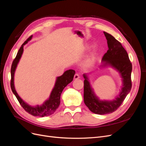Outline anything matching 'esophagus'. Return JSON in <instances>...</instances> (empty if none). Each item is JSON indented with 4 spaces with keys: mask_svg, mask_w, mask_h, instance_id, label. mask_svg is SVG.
<instances>
[{
    "mask_svg": "<svg viewBox=\"0 0 146 146\" xmlns=\"http://www.w3.org/2000/svg\"><path fill=\"white\" fill-rule=\"evenodd\" d=\"M74 80H77V79L80 78V75H79L78 74H76L74 75Z\"/></svg>",
    "mask_w": 146,
    "mask_h": 146,
    "instance_id": "1",
    "label": "esophagus"
}]
</instances>
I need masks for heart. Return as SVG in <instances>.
<instances>
[{
	"mask_svg": "<svg viewBox=\"0 0 146 146\" xmlns=\"http://www.w3.org/2000/svg\"><path fill=\"white\" fill-rule=\"evenodd\" d=\"M96 54H92V55L90 56V58L87 60V62H86L87 64H88V65H91V64H93V63H94V61H95V60H96Z\"/></svg>",
	"mask_w": 146,
	"mask_h": 146,
	"instance_id": "obj_1",
	"label": "heart"
}]
</instances>
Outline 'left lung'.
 Instances as JSON below:
<instances>
[{"label": "left lung", "mask_w": 146, "mask_h": 146, "mask_svg": "<svg viewBox=\"0 0 146 146\" xmlns=\"http://www.w3.org/2000/svg\"><path fill=\"white\" fill-rule=\"evenodd\" d=\"M107 40L108 50L104 54L102 67L107 66L116 69L122 78V86L120 93L113 100H100L94 94L86 75L83 74L84 102L91 111L95 114H103L111 113L120 107L131 88V73L132 64L129 55L121 43L112 35L104 32Z\"/></svg>", "instance_id": "obj_1"}]
</instances>
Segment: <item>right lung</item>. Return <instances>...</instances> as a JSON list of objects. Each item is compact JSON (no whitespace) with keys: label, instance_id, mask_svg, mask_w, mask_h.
Wrapping results in <instances>:
<instances>
[{"label":"right lung","instance_id":"right-lung-1","mask_svg":"<svg viewBox=\"0 0 146 146\" xmlns=\"http://www.w3.org/2000/svg\"><path fill=\"white\" fill-rule=\"evenodd\" d=\"M32 38V35L22 44L18 52H17L16 58L13 61L11 68V88L13 94L15 95L17 100L19 101V104L25 110V111L34 116H48L54 114L56 109L58 108L60 104V96L61 92H62L64 88L73 80V78L76 72L74 70L69 69L65 71L62 76L57 77L54 88H53L51 92L49 98L46 100L41 105H36L35 107V106H31L26 103L20 98L15 90L14 85V76L17 65L19 63L22 55H23L24 46L25 45L28 41L31 40Z\"/></svg>","mask_w":146,"mask_h":146}]
</instances>
